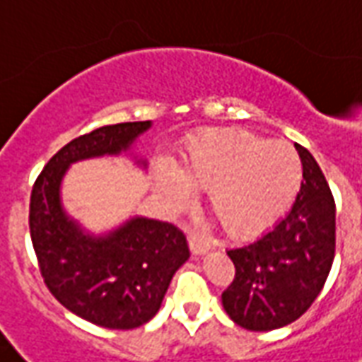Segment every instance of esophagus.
Here are the masks:
<instances>
[{"mask_svg": "<svg viewBox=\"0 0 362 362\" xmlns=\"http://www.w3.org/2000/svg\"><path fill=\"white\" fill-rule=\"evenodd\" d=\"M188 245L194 255H204L211 249V243L207 239V235L202 233V231H192L188 235Z\"/></svg>", "mask_w": 362, "mask_h": 362, "instance_id": "esophagus-1", "label": "esophagus"}]
</instances>
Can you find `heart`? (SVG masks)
Masks as SVG:
<instances>
[{"label": "heart", "mask_w": 362, "mask_h": 362, "mask_svg": "<svg viewBox=\"0 0 362 362\" xmlns=\"http://www.w3.org/2000/svg\"><path fill=\"white\" fill-rule=\"evenodd\" d=\"M176 173L160 176L173 206H186L189 189L207 192V209L233 239H251L284 216L302 186V163L292 146L241 129L209 131L189 145Z\"/></svg>", "instance_id": "obj_1"}]
</instances>
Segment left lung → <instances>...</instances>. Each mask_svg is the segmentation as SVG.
Segmentation results:
<instances>
[{
  "mask_svg": "<svg viewBox=\"0 0 362 362\" xmlns=\"http://www.w3.org/2000/svg\"><path fill=\"white\" fill-rule=\"evenodd\" d=\"M302 186L292 209L257 241L229 249L233 282L221 294L227 315L249 331H270L308 312L335 257V202L312 153L296 145Z\"/></svg>",
  "mask_w": 362,
  "mask_h": 362,
  "instance_id": "1",
  "label": "left lung"
}]
</instances>
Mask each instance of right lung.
Here are the masks:
<instances>
[{
    "mask_svg": "<svg viewBox=\"0 0 362 362\" xmlns=\"http://www.w3.org/2000/svg\"><path fill=\"white\" fill-rule=\"evenodd\" d=\"M146 129L151 121H129L70 141L31 192L29 227L45 284L66 310L107 329H135L155 317L174 272L188 260V243L173 223L139 216L110 233H88L64 211L60 184L70 164L127 153Z\"/></svg>",
    "mask_w": 362,
    "mask_h": 362,
    "instance_id": "add662e5",
    "label": "right lung"
}]
</instances>
